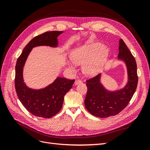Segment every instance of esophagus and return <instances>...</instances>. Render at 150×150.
<instances>
[{"label":"esophagus","mask_w":150,"mask_h":150,"mask_svg":"<svg viewBox=\"0 0 150 150\" xmlns=\"http://www.w3.org/2000/svg\"><path fill=\"white\" fill-rule=\"evenodd\" d=\"M81 83H82V81H81V80H80V79H76L75 81V82H74V84L77 85V84H80Z\"/></svg>","instance_id":"34e87169"}]
</instances>
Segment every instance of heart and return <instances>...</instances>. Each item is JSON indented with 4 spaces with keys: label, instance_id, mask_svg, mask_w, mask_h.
Masks as SVG:
<instances>
[{
    "label": "heart",
    "instance_id": "b5f03b06",
    "mask_svg": "<svg viewBox=\"0 0 150 150\" xmlns=\"http://www.w3.org/2000/svg\"><path fill=\"white\" fill-rule=\"evenodd\" d=\"M108 50L101 43H93L76 49L72 53L71 69L74 70L76 64H83V71L87 76L97 74L105 62Z\"/></svg>",
    "mask_w": 150,
    "mask_h": 150
}]
</instances>
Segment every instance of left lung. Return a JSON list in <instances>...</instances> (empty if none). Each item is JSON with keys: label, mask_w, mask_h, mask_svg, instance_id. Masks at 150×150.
<instances>
[{"label": "left lung", "mask_w": 150, "mask_h": 150, "mask_svg": "<svg viewBox=\"0 0 150 150\" xmlns=\"http://www.w3.org/2000/svg\"><path fill=\"white\" fill-rule=\"evenodd\" d=\"M118 59L124 61L128 69V83L122 89L110 92L100 83L101 74L86 81L88 91L85 107L91 114L99 117L115 116L127 106L137 88L138 77L135 59L122 39L120 40Z\"/></svg>", "instance_id": "left-lung-1"}]
</instances>
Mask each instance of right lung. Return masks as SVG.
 <instances>
[{
    "instance_id": "add662e5",
    "label": "right lung",
    "mask_w": 150,
    "mask_h": 150,
    "mask_svg": "<svg viewBox=\"0 0 150 150\" xmlns=\"http://www.w3.org/2000/svg\"><path fill=\"white\" fill-rule=\"evenodd\" d=\"M62 31H49L34 38L26 45L16 66L15 88L22 105L32 115L50 118L62 107L65 94L72 88L74 79L57 78L54 83L42 89H32L27 86L23 79V67L32 49L39 46L56 47L57 38Z\"/></svg>"
}]
</instances>
